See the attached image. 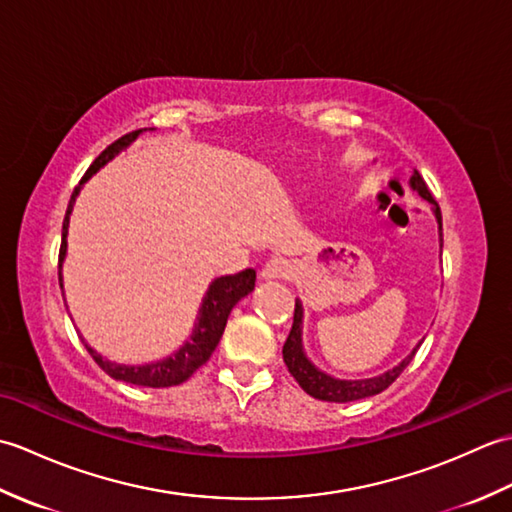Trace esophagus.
I'll use <instances>...</instances> for the list:
<instances>
[{"mask_svg":"<svg viewBox=\"0 0 512 512\" xmlns=\"http://www.w3.org/2000/svg\"><path fill=\"white\" fill-rule=\"evenodd\" d=\"M292 273H295V268L284 257H273L270 262H266L262 266V279H290Z\"/></svg>","mask_w":512,"mask_h":512,"instance_id":"34e87169","label":"esophagus"}]
</instances>
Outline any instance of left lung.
<instances>
[{
    "label": "left lung",
    "instance_id": "left-lung-1",
    "mask_svg": "<svg viewBox=\"0 0 512 512\" xmlns=\"http://www.w3.org/2000/svg\"><path fill=\"white\" fill-rule=\"evenodd\" d=\"M411 187L416 189L424 200H429L433 204V213L438 217V224H440V231H442V213H440V206L438 202L433 200V195L427 187V182L420 176L418 171H413L411 176ZM301 303L295 301V319H292V330L288 334V339L284 343V361L288 365V372L295 376L297 383L301 385V389L310 394L312 398L317 400H325V402H352V400H361V398H369V396H376L380 391H385L394 380L405 372V367L413 361V356H416L418 347L413 350L405 361L400 365H396L394 369H389V372L380 374L376 378H365V380H339V378H332L328 374L319 372L317 367H314L306 354H303V347H301Z\"/></svg>",
    "mask_w": 512,
    "mask_h": 512
}]
</instances>
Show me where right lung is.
Wrapping results in <instances>:
<instances>
[{"instance_id": "1", "label": "right lung", "mask_w": 512, "mask_h": 512, "mask_svg": "<svg viewBox=\"0 0 512 512\" xmlns=\"http://www.w3.org/2000/svg\"><path fill=\"white\" fill-rule=\"evenodd\" d=\"M143 132V129H136V132H129L125 136H121L110 147H105L101 151V156L96 158L90 169L85 171V176L81 178L79 187L74 189L70 204H68V211H65V220H63V237H61V248H59V266L63 262V255H65V235H68V217L72 213V206L76 195H79L81 184L85 180H90L96 171H99L105 162H110L118 151L125 149L132 140ZM59 284H61V273H59ZM255 288V270L253 268H246L242 273L237 275H226L215 279L209 292H206V297L202 301V308H200V317L198 323H195V330L191 334V339L184 343L176 354H171L165 361H158V363H149V365H118V363H110L105 361L101 354H96L90 345L88 352L90 356L96 361L105 374H110L116 380H123V383L129 385H140V387H173V385H180L184 380H189L193 376V372L198 367H202L206 361H209L213 350L220 343L224 328H226V319L228 314H231L233 306L239 301L244 299L248 292H253Z\"/></svg>"}]
</instances>
